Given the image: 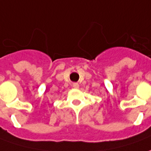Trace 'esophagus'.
Here are the masks:
<instances>
[{
    "label": "esophagus",
    "instance_id": "esophagus-1",
    "mask_svg": "<svg viewBox=\"0 0 151 151\" xmlns=\"http://www.w3.org/2000/svg\"><path fill=\"white\" fill-rule=\"evenodd\" d=\"M73 87L74 88H79V84L78 83H73Z\"/></svg>",
    "mask_w": 151,
    "mask_h": 151
}]
</instances>
